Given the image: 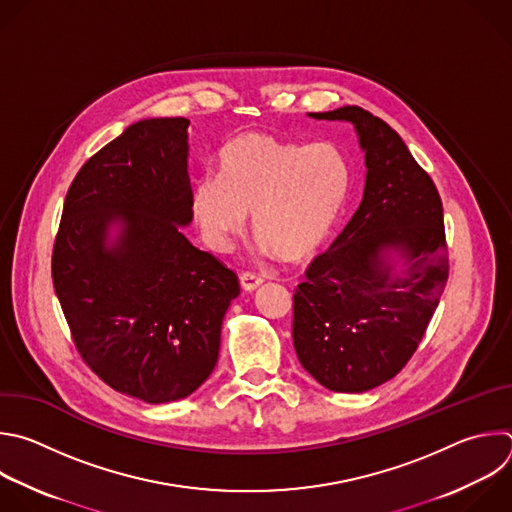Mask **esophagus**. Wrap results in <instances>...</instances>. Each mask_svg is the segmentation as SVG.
I'll return each instance as SVG.
<instances>
[{"instance_id": "obj_1", "label": "esophagus", "mask_w": 512, "mask_h": 512, "mask_svg": "<svg viewBox=\"0 0 512 512\" xmlns=\"http://www.w3.org/2000/svg\"><path fill=\"white\" fill-rule=\"evenodd\" d=\"M239 281H241L243 291H247V293H253V291H257V289L263 285V279L257 277V275H253V273H243V275L239 277Z\"/></svg>"}]
</instances>
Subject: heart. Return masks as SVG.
<instances>
[{
	"mask_svg": "<svg viewBox=\"0 0 512 512\" xmlns=\"http://www.w3.org/2000/svg\"><path fill=\"white\" fill-rule=\"evenodd\" d=\"M350 189L346 156L329 142L241 132L217 156V177L193 183L189 211L205 245L229 253L251 227L261 249L287 263L313 255L331 233Z\"/></svg>",
	"mask_w": 512,
	"mask_h": 512,
	"instance_id": "b5f03b06",
	"label": "heart"
}]
</instances>
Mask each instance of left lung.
I'll list each match as a JSON object with an SVG mask.
<instances>
[{"instance_id": "obj_1", "label": "left lung", "mask_w": 512, "mask_h": 512, "mask_svg": "<svg viewBox=\"0 0 512 512\" xmlns=\"http://www.w3.org/2000/svg\"><path fill=\"white\" fill-rule=\"evenodd\" d=\"M350 122L364 152V197L293 295V346L331 392L360 394L412 358L448 281L444 213L400 134L360 106L309 112Z\"/></svg>"}]
</instances>
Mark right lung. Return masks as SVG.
Masks as SVG:
<instances>
[{
  "label": "right lung",
  "mask_w": 512,
  "mask_h": 512,
  "mask_svg": "<svg viewBox=\"0 0 512 512\" xmlns=\"http://www.w3.org/2000/svg\"><path fill=\"white\" fill-rule=\"evenodd\" d=\"M187 118H144L76 175L52 279L84 362L146 404L191 396L219 360L237 275L197 249Z\"/></svg>",
  "instance_id": "obj_1"
}]
</instances>
